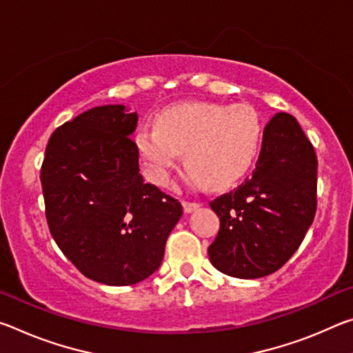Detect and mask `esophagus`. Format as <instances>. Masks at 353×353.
Here are the masks:
<instances>
[{
    "label": "esophagus",
    "instance_id": "34e87169",
    "mask_svg": "<svg viewBox=\"0 0 353 353\" xmlns=\"http://www.w3.org/2000/svg\"><path fill=\"white\" fill-rule=\"evenodd\" d=\"M182 205H183V212L185 213H191V212H194L196 208L201 207V204H198V202H187V201H185Z\"/></svg>",
    "mask_w": 353,
    "mask_h": 353
}]
</instances>
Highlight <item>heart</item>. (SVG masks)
<instances>
[{
  "label": "heart",
  "instance_id": "obj_1",
  "mask_svg": "<svg viewBox=\"0 0 353 353\" xmlns=\"http://www.w3.org/2000/svg\"><path fill=\"white\" fill-rule=\"evenodd\" d=\"M263 141L260 117L252 107L187 103L159 113L155 128L137 134V149L149 179L168 183L185 152L188 179L210 188L235 183L252 168Z\"/></svg>",
  "mask_w": 353,
  "mask_h": 353
}]
</instances>
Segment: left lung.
Returning a JSON list of instances; mask_svg holds the SVG:
<instances>
[{
  "label": "left lung",
  "instance_id": "8db88e82",
  "mask_svg": "<svg viewBox=\"0 0 353 353\" xmlns=\"http://www.w3.org/2000/svg\"><path fill=\"white\" fill-rule=\"evenodd\" d=\"M316 176L314 149L297 119L283 112L274 115L252 177L210 202L221 223L208 248L212 265L238 279L280 270L314 219Z\"/></svg>",
  "mask_w": 353,
  "mask_h": 353
}]
</instances>
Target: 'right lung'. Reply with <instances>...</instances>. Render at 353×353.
<instances>
[{"instance_id":"1","label":"right lung","mask_w":353,"mask_h":353,"mask_svg":"<svg viewBox=\"0 0 353 353\" xmlns=\"http://www.w3.org/2000/svg\"><path fill=\"white\" fill-rule=\"evenodd\" d=\"M137 123L126 105L93 107L52 132L40 171L57 246L83 276L110 286L152 276L183 213L140 174Z\"/></svg>"}]
</instances>
